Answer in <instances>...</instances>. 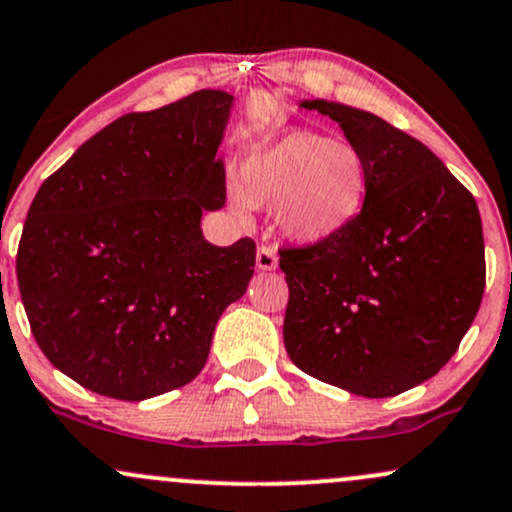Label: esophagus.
Returning a JSON list of instances; mask_svg holds the SVG:
<instances>
[{"instance_id": "obj_1", "label": "esophagus", "mask_w": 512, "mask_h": 512, "mask_svg": "<svg viewBox=\"0 0 512 512\" xmlns=\"http://www.w3.org/2000/svg\"><path fill=\"white\" fill-rule=\"evenodd\" d=\"M277 265H279V257H277V252L272 250V247H267V245L257 247V267H260V269H274Z\"/></svg>"}]
</instances>
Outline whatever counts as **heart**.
<instances>
[{
	"label": "heart",
	"instance_id": "heart-1",
	"mask_svg": "<svg viewBox=\"0 0 512 512\" xmlns=\"http://www.w3.org/2000/svg\"><path fill=\"white\" fill-rule=\"evenodd\" d=\"M367 184V160L355 145L291 131L247 155L233 204L277 206V221L289 238L320 243L359 216Z\"/></svg>",
	"mask_w": 512,
	"mask_h": 512
}]
</instances>
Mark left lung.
Instances as JSON below:
<instances>
[{
	"label": "left lung",
	"instance_id": "left-lung-1",
	"mask_svg": "<svg viewBox=\"0 0 512 512\" xmlns=\"http://www.w3.org/2000/svg\"><path fill=\"white\" fill-rule=\"evenodd\" d=\"M330 116L364 155L367 199L338 235L279 247L289 284L284 347L301 372L367 398L403 393L457 352L486 286L476 199L401 128L333 101Z\"/></svg>",
	"mask_w": 512,
	"mask_h": 512
}]
</instances>
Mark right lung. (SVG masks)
<instances>
[{
  "label": "right lung",
  "mask_w": 512,
  "mask_h": 512,
  "mask_svg": "<svg viewBox=\"0 0 512 512\" xmlns=\"http://www.w3.org/2000/svg\"><path fill=\"white\" fill-rule=\"evenodd\" d=\"M230 104L201 89L121 116L38 189L16 252L21 301L43 355L84 389L143 401L189 384L245 294L255 240L201 235V213L226 204Z\"/></svg>",
  "instance_id": "1"
}]
</instances>
